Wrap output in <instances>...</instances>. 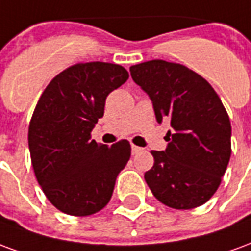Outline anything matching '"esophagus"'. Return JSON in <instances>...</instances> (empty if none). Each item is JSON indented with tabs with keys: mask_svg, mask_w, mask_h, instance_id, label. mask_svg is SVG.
I'll list each match as a JSON object with an SVG mask.
<instances>
[{
	"mask_svg": "<svg viewBox=\"0 0 251 251\" xmlns=\"http://www.w3.org/2000/svg\"><path fill=\"white\" fill-rule=\"evenodd\" d=\"M142 151V148L136 147V145H131V153L133 154H137V153H140Z\"/></svg>",
	"mask_w": 251,
	"mask_h": 251,
	"instance_id": "obj_1",
	"label": "esophagus"
}]
</instances>
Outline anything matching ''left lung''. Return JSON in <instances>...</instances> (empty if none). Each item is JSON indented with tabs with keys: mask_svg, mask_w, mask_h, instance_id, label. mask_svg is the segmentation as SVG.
Segmentation results:
<instances>
[{
	"mask_svg": "<svg viewBox=\"0 0 251 251\" xmlns=\"http://www.w3.org/2000/svg\"><path fill=\"white\" fill-rule=\"evenodd\" d=\"M149 95L158 124L168 121L165 151H152L145 181L163 204L189 210L210 200L231 156V125L221 98L204 77L177 63L149 60L130 67Z\"/></svg>",
	"mask_w": 251,
	"mask_h": 251,
	"instance_id": "left-lung-1",
	"label": "left lung"
}]
</instances>
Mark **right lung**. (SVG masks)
<instances>
[{
	"instance_id": "obj_1",
	"label": "right lung",
	"mask_w": 251,
	"mask_h": 251,
	"mask_svg": "<svg viewBox=\"0 0 251 251\" xmlns=\"http://www.w3.org/2000/svg\"><path fill=\"white\" fill-rule=\"evenodd\" d=\"M127 77L118 64L79 63L53 77L36 104L28 131L32 165L48 200L64 214L102 210L130 158L126 140L111 147L91 140L107 95Z\"/></svg>"
}]
</instances>
